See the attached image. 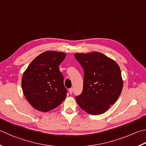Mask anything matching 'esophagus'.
<instances>
[{
  "label": "esophagus",
  "instance_id": "obj_1",
  "mask_svg": "<svg viewBox=\"0 0 146 146\" xmlns=\"http://www.w3.org/2000/svg\"><path fill=\"white\" fill-rule=\"evenodd\" d=\"M73 88H70V89H69V92H70V94H72L73 93Z\"/></svg>",
  "mask_w": 146,
  "mask_h": 146
}]
</instances>
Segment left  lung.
I'll return each instance as SVG.
<instances>
[{
    "instance_id": "1",
    "label": "left lung",
    "mask_w": 146,
    "mask_h": 146,
    "mask_svg": "<svg viewBox=\"0 0 146 146\" xmlns=\"http://www.w3.org/2000/svg\"><path fill=\"white\" fill-rule=\"evenodd\" d=\"M84 70L83 90L75 99L86 112L99 115L114 104L123 89L120 68L114 60L102 53L75 55Z\"/></svg>"
}]
</instances>
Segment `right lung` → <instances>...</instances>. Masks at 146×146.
Masks as SVG:
<instances>
[{
  "label": "right lung",
  "instance_id": "obj_1",
  "mask_svg": "<svg viewBox=\"0 0 146 146\" xmlns=\"http://www.w3.org/2000/svg\"><path fill=\"white\" fill-rule=\"evenodd\" d=\"M66 55L62 52H44L31 62L23 73V94L36 109L48 112L57 107L65 100L67 89L59 66Z\"/></svg>",
  "mask_w": 146,
  "mask_h": 146
}]
</instances>
